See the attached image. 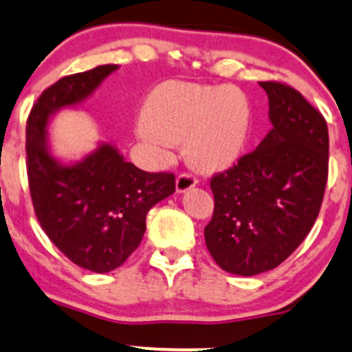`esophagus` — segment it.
<instances>
[{
	"label": "esophagus",
	"mask_w": 352,
	"mask_h": 352,
	"mask_svg": "<svg viewBox=\"0 0 352 352\" xmlns=\"http://www.w3.org/2000/svg\"><path fill=\"white\" fill-rule=\"evenodd\" d=\"M197 176L191 175V173H183V175L176 177V190L179 191V193H183V191H188L190 188L197 186Z\"/></svg>",
	"instance_id": "34e87169"
}]
</instances>
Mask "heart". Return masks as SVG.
Wrapping results in <instances>:
<instances>
[{
  "label": "heart",
  "mask_w": 352,
  "mask_h": 352,
  "mask_svg": "<svg viewBox=\"0 0 352 352\" xmlns=\"http://www.w3.org/2000/svg\"><path fill=\"white\" fill-rule=\"evenodd\" d=\"M252 106L238 87L171 82L159 87L145 106L138 135L169 148L188 140V152L204 169H224L245 152Z\"/></svg>",
  "instance_id": "obj_1"
}]
</instances>
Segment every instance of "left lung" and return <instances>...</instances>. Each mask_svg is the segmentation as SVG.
Masks as SVG:
<instances>
[{
  "label": "left lung",
  "mask_w": 352,
  "mask_h": 352,
  "mask_svg": "<svg viewBox=\"0 0 352 352\" xmlns=\"http://www.w3.org/2000/svg\"><path fill=\"white\" fill-rule=\"evenodd\" d=\"M272 130L250 154L210 177L214 214L205 243L221 269L256 276L276 269L308 236L329 177V128L301 92L258 82Z\"/></svg>",
  "instance_id": "1"
}]
</instances>
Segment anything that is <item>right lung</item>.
<instances>
[{
	"mask_svg": "<svg viewBox=\"0 0 352 352\" xmlns=\"http://www.w3.org/2000/svg\"><path fill=\"white\" fill-rule=\"evenodd\" d=\"M116 65L59 78L47 87L27 118V177L41 228L75 265L106 274L138 248L147 212L176 190L173 173H147L104 144L73 166L47 152L46 126L59 107L75 106L94 92Z\"/></svg>",
	"mask_w": 352,
	"mask_h": 352,
	"instance_id": "add662e5",
	"label": "right lung"
}]
</instances>
